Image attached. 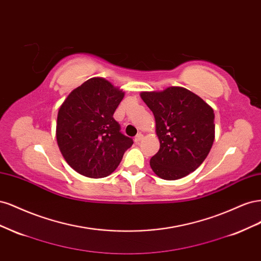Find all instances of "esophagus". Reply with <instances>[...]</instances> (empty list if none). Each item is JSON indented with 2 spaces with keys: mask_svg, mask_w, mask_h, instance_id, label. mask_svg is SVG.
<instances>
[{
  "mask_svg": "<svg viewBox=\"0 0 261 261\" xmlns=\"http://www.w3.org/2000/svg\"><path fill=\"white\" fill-rule=\"evenodd\" d=\"M143 138H144V136H143V134H137V135H136V137H135V141H136V143H139V141H141V140H143Z\"/></svg>",
  "mask_w": 261,
  "mask_h": 261,
  "instance_id": "obj_1",
  "label": "esophagus"
}]
</instances>
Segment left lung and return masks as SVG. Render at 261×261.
<instances>
[{"label":"left lung","mask_w":261,"mask_h":261,"mask_svg":"<svg viewBox=\"0 0 261 261\" xmlns=\"http://www.w3.org/2000/svg\"><path fill=\"white\" fill-rule=\"evenodd\" d=\"M155 118L160 149L150 167L155 174L174 180L194 172L206 159L215 140V113L200 97L181 87L141 92Z\"/></svg>","instance_id":"1"}]
</instances>
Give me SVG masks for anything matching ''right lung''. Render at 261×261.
<instances>
[{
	"instance_id": "add662e5",
	"label": "right lung",
	"mask_w": 261,
	"mask_h": 261,
	"mask_svg": "<svg viewBox=\"0 0 261 261\" xmlns=\"http://www.w3.org/2000/svg\"><path fill=\"white\" fill-rule=\"evenodd\" d=\"M124 92L94 77L70 92L57 122V140L66 162L80 174L101 178L111 174L134 144L113 117Z\"/></svg>"
}]
</instances>
